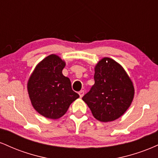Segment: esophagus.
Returning a JSON list of instances; mask_svg holds the SVG:
<instances>
[{
    "mask_svg": "<svg viewBox=\"0 0 158 158\" xmlns=\"http://www.w3.org/2000/svg\"><path fill=\"white\" fill-rule=\"evenodd\" d=\"M84 94H85V90H81L79 92V96H80L81 98L84 96Z\"/></svg>",
    "mask_w": 158,
    "mask_h": 158,
    "instance_id": "34e87169",
    "label": "esophagus"
}]
</instances>
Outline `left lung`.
Returning <instances> with one entry per match:
<instances>
[{
    "label": "left lung",
    "mask_w": 158,
    "mask_h": 158,
    "mask_svg": "<svg viewBox=\"0 0 158 158\" xmlns=\"http://www.w3.org/2000/svg\"><path fill=\"white\" fill-rule=\"evenodd\" d=\"M95 83L82 99L92 114L101 122H110L120 117L133 100L135 88L120 64L104 58L95 67Z\"/></svg>",
    "instance_id": "1"
}]
</instances>
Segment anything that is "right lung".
<instances>
[{"mask_svg":"<svg viewBox=\"0 0 158 158\" xmlns=\"http://www.w3.org/2000/svg\"><path fill=\"white\" fill-rule=\"evenodd\" d=\"M65 63L56 55L48 56L36 66L27 89L33 108L49 119H58L79 97L72 90L70 79L62 74Z\"/></svg>","mask_w":158,"mask_h":158,"instance_id":"obj_1","label":"right lung"}]
</instances>
